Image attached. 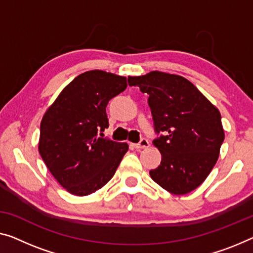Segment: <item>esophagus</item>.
I'll list each match as a JSON object with an SVG mask.
<instances>
[{"label": "esophagus", "mask_w": 253, "mask_h": 253, "mask_svg": "<svg viewBox=\"0 0 253 253\" xmlns=\"http://www.w3.org/2000/svg\"><path fill=\"white\" fill-rule=\"evenodd\" d=\"M149 146H150V143L148 139H145V138H142L141 141H139L138 144H134L135 149H146V148H149Z\"/></svg>", "instance_id": "34e87169"}]
</instances>
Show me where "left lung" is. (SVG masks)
I'll return each instance as SVG.
<instances>
[{
    "instance_id": "1",
    "label": "left lung",
    "mask_w": 253,
    "mask_h": 253,
    "mask_svg": "<svg viewBox=\"0 0 253 253\" xmlns=\"http://www.w3.org/2000/svg\"><path fill=\"white\" fill-rule=\"evenodd\" d=\"M128 85L149 94L154 129L165 136L154 139L161 164L150 170L158 185L184 195L205 182L219 157L225 133L218 109L179 75L151 71L128 76Z\"/></svg>"
}]
</instances>
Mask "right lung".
Returning <instances> with one entry per match:
<instances>
[{
	"instance_id": "obj_1",
	"label": "right lung",
	"mask_w": 253,
	"mask_h": 253,
	"mask_svg": "<svg viewBox=\"0 0 253 253\" xmlns=\"http://www.w3.org/2000/svg\"><path fill=\"white\" fill-rule=\"evenodd\" d=\"M126 87V77L86 71L70 82L45 111L40 154L69 193L85 197L102 188L128 151L127 143L99 137L109 126L108 102Z\"/></svg>"
}]
</instances>
